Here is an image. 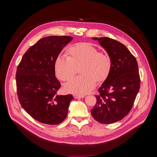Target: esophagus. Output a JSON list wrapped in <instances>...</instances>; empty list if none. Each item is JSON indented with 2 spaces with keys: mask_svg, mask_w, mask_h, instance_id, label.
Wrapping results in <instances>:
<instances>
[{
  "mask_svg": "<svg viewBox=\"0 0 157 157\" xmlns=\"http://www.w3.org/2000/svg\"><path fill=\"white\" fill-rule=\"evenodd\" d=\"M84 96L83 95H78V94H75L74 95V98L75 99H78V98H83Z\"/></svg>",
  "mask_w": 157,
  "mask_h": 157,
  "instance_id": "obj_1",
  "label": "esophagus"
}]
</instances>
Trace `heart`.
Returning <instances> with one entry per match:
<instances>
[{
    "instance_id": "obj_1",
    "label": "heart",
    "mask_w": 157,
    "mask_h": 157,
    "mask_svg": "<svg viewBox=\"0 0 157 157\" xmlns=\"http://www.w3.org/2000/svg\"><path fill=\"white\" fill-rule=\"evenodd\" d=\"M69 56H58L55 61V73L58 78L67 81L79 71L81 75L66 83L64 91L68 93L82 95L90 92L96 81L101 82L108 76L111 67L108 55L89 43H81L68 50Z\"/></svg>"
}]
</instances>
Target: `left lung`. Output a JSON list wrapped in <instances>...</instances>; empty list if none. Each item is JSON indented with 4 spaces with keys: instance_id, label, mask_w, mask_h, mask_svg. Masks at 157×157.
I'll return each instance as SVG.
<instances>
[{
    "instance_id": "left-lung-1",
    "label": "left lung",
    "mask_w": 157,
    "mask_h": 157,
    "mask_svg": "<svg viewBox=\"0 0 157 157\" xmlns=\"http://www.w3.org/2000/svg\"><path fill=\"white\" fill-rule=\"evenodd\" d=\"M108 53L110 73L99 88L96 104L91 109L93 118L101 124L122 120L130 111L140 86L137 61L122 43L108 37H93Z\"/></svg>"
}]
</instances>
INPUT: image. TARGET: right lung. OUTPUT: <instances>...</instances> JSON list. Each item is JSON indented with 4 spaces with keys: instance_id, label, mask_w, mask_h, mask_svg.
Returning a JSON list of instances; mask_svg holds the SVG:
<instances>
[{
    "instance_id": "1",
    "label": "right lung",
    "mask_w": 157,
    "mask_h": 157,
    "mask_svg": "<svg viewBox=\"0 0 157 157\" xmlns=\"http://www.w3.org/2000/svg\"><path fill=\"white\" fill-rule=\"evenodd\" d=\"M68 36H49L39 40L26 52L16 73L19 102L37 121L57 125L66 117L71 94L58 95L61 84L55 76V64L63 47L72 40Z\"/></svg>"
}]
</instances>
